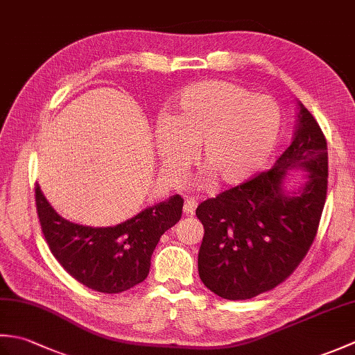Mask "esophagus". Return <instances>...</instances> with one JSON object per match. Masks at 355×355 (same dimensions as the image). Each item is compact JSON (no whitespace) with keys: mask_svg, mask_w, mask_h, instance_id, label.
<instances>
[{"mask_svg":"<svg viewBox=\"0 0 355 355\" xmlns=\"http://www.w3.org/2000/svg\"><path fill=\"white\" fill-rule=\"evenodd\" d=\"M197 206H198V202L195 201L193 198H186L184 206H183L184 214H186V215H193V214H195V209H197Z\"/></svg>","mask_w":355,"mask_h":355,"instance_id":"esophagus-1","label":"esophagus"}]
</instances>
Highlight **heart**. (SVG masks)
<instances>
[{
    "mask_svg": "<svg viewBox=\"0 0 355 355\" xmlns=\"http://www.w3.org/2000/svg\"><path fill=\"white\" fill-rule=\"evenodd\" d=\"M282 116L270 96L224 80L183 89L171 103L168 120L157 125V140L169 173L182 172L200 148L198 164L216 184L250 180L273 153Z\"/></svg>",
    "mask_w": 355,
    "mask_h": 355,
    "instance_id": "b5f03b06",
    "label": "heart"
}]
</instances>
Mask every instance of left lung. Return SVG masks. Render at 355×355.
Instances as JSON below:
<instances>
[{
	"instance_id": "left-lung-1",
	"label": "left lung",
	"mask_w": 355,
	"mask_h": 355,
	"mask_svg": "<svg viewBox=\"0 0 355 355\" xmlns=\"http://www.w3.org/2000/svg\"><path fill=\"white\" fill-rule=\"evenodd\" d=\"M299 107L293 143L273 168L202 201L195 212L205 227L198 273L223 299L247 300L276 288L297 268L318 235L328 189L327 139L311 112ZM291 167L311 172L296 196L282 189Z\"/></svg>"
}]
</instances>
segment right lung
<instances>
[{"mask_svg":"<svg viewBox=\"0 0 355 355\" xmlns=\"http://www.w3.org/2000/svg\"><path fill=\"white\" fill-rule=\"evenodd\" d=\"M35 201L56 261L78 282L105 294L122 293L145 281L155 245L180 221L184 202L173 195L114 227H87L58 215L40 184L35 186Z\"/></svg>","mask_w":355,"mask_h":355,"instance_id":"obj_1","label":"right lung"}]
</instances>
